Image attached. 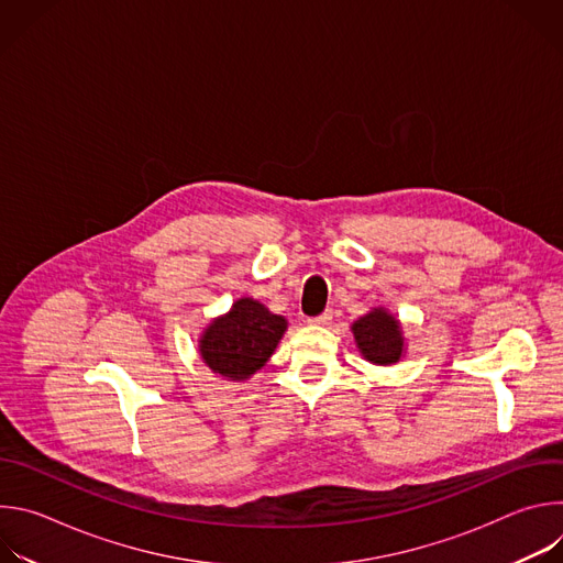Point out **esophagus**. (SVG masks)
<instances>
[{"label":"esophagus","instance_id":"1","mask_svg":"<svg viewBox=\"0 0 563 563\" xmlns=\"http://www.w3.org/2000/svg\"><path fill=\"white\" fill-rule=\"evenodd\" d=\"M330 320H332V311H323L320 316L309 318V323L311 325H330Z\"/></svg>","mask_w":563,"mask_h":563}]
</instances>
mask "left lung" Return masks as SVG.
I'll return each instance as SVG.
<instances>
[{
    "label": "left lung",
    "instance_id": "8db88e82",
    "mask_svg": "<svg viewBox=\"0 0 563 563\" xmlns=\"http://www.w3.org/2000/svg\"><path fill=\"white\" fill-rule=\"evenodd\" d=\"M354 341L365 361L374 365L398 363L406 354V339L398 320L385 309L374 307L369 313L354 320Z\"/></svg>",
    "mask_w": 563,
    "mask_h": 563
}]
</instances>
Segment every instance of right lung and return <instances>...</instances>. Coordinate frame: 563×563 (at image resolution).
Returning <instances> with one entry per match:
<instances>
[{
    "instance_id": "add662e5",
    "label": "right lung",
    "mask_w": 563,
    "mask_h": 563,
    "mask_svg": "<svg viewBox=\"0 0 563 563\" xmlns=\"http://www.w3.org/2000/svg\"><path fill=\"white\" fill-rule=\"evenodd\" d=\"M285 330V316L272 313L254 298H238L224 316L211 320L198 350L213 374L247 380L269 361Z\"/></svg>"
}]
</instances>
